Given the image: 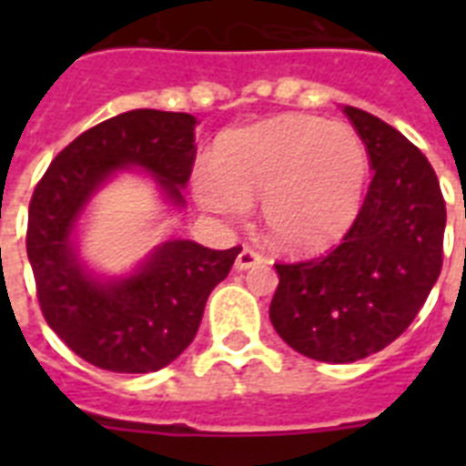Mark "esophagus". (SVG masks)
Listing matches in <instances>:
<instances>
[{"label":"esophagus","instance_id":"34e87169","mask_svg":"<svg viewBox=\"0 0 466 466\" xmlns=\"http://www.w3.org/2000/svg\"><path fill=\"white\" fill-rule=\"evenodd\" d=\"M258 263H263V256L258 254V251H254V248L244 247L239 251V256H237V261H234V268L248 270L254 268V266H258Z\"/></svg>","mask_w":466,"mask_h":466}]
</instances>
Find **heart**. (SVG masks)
Masks as SVG:
<instances>
[{
	"label": "heart",
	"instance_id": "heart-1",
	"mask_svg": "<svg viewBox=\"0 0 466 466\" xmlns=\"http://www.w3.org/2000/svg\"><path fill=\"white\" fill-rule=\"evenodd\" d=\"M370 159L360 137L311 116H280L227 133L215 167L198 168V203L241 218L261 200L270 241L307 254L339 241L350 229L368 188Z\"/></svg>",
	"mask_w": 466,
	"mask_h": 466
}]
</instances>
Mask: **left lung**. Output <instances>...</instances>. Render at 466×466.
Here are the masks:
<instances>
[{
	"mask_svg": "<svg viewBox=\"0 0 466 466\" xmlns=\"http://www.w3.org/2000/svg\"><path fill=\"white\" fill-rule=\"evenodd\" d=\"M365 142L372 183L353 227L321 258L276 263L270 321L298 353L355 362L409 329L442 268L445 200L431 161L372 113L343 108Z\"/></svg>",
	"mask_w": 466,
	"mask_h": 466,
	"instance_id": "1",
	"label": "left lung"
}]
</instances>
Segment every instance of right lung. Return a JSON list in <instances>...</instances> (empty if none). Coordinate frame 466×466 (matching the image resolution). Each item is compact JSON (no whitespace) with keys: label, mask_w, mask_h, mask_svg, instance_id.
<instances>
[{"label":"right lung","mask_w":466,"mask_h":466,"mask_svg":"<svg viewBox=\"0 0 466 466\" xmlns=\"http://www.w3.org/2000/svg\"><path fill=\"white\" fill-rule=\"evenodd\" d=\"M196 126L190 113H120L69 142L33 190L25 251L43 317L101 370L140 375L174 362L196 339L205 302L241 251L168 239L126 276H98L79 256V219L120 171L149 174L159 196L181 210L196 161Z\"/></svg>","instance_id":"right-lung-1"}]
</instances>
